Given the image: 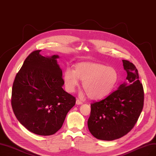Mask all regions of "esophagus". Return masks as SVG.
<instances>
[{"mask_svg":"<svg viewBox=\"0 0 156 156\" xmlns=\"http://www.w3.org/2000/svg\"><path fill=\"white\" fill-rule=\"evenodd\" d=\"M76 104L77 105H81V104H83V102L80 101L79 99H77L76 100Z\"/></svg>","mask_w":156,"mask_h":156,"instance_id":"34e87169","label":"esophagus"}]
</instances>
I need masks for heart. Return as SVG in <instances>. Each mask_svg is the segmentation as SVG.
<instances>
[{"instance_id": "1", "label": "heart", "mask_w": 156, "mask_h": 156, "mask_svg": "<svg viewBox=\"0 0 156 156\" xmlns=\"http://www.w3.org/2000/svg\"><path fill=\"white\" fill-rule=\"evenodd\" d=\"M83 80V87L88 97L100 100L113 91L118 80V73L115 68L93 62H81L74 66V70L68 68L63 73L66 91L73 93Z\"/></svg>"}]
</instances>
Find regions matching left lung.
<instances>
[{
	"label": "left lung",
	"instance_id": "obj_1",
	"mask_svg": "<svg viewBox=\"0 0 156 156\" xmlns=\"http://www.w3.org/2000/svg\"><path fill=\"white\" fill-rule=\"evenodd\" d=\"M126 81L105 98L91 104L88 127L97 139L112 141L131 130L141 113L144 91L138 72L133 63L122 60Z\"/></svg>",
	"mask_w": 156,
	"mask_h": 156
}]
</instances>
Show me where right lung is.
<instances>
[{"label":"right lung","mask_w":156,"mask_h":156,"mask_svg":"<svg viewBox=\"0 0 156 156\" xmlns=\"http://www.w3.org/2000/svg\"><path fill=\"white\" fill-rule=\"evenodd\" d=\"M40 51L30 53L17 73L11 105L23 126L34 134L49 136L61 128L76 98L62 88L65 83L59 55L44 57Z\"/></svg>","instance_id":"add662e5"}]
</instances>
